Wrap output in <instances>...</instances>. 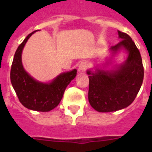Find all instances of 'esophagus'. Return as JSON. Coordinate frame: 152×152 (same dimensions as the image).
<instances>
[{"label":"esophagus","instance_id":"34e87169","mask_svg":"<svg viewBox=\"0 0 152 152\" xmlns=\"http://www.w3.org/2000/svg\"><path fill=\"white\" fill-rule=\"evenodd\" d=\"M87 68H88V64L86 62H82L80 63V65L78 67V72L80 74H82L85 72L87 70Z\"/></svg>","mask_w":152,"mask_h":152}]
</instances>
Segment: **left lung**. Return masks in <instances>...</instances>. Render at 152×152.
<instances>
[{
	"instance_id": "8db88e82",
	"label": "left lung",
	"mask_w": 152,
	"mask_h": 152,
	"mask_svg": "<svg viewBox=\"0 0 152 152\" xmlns=\"http://www.w3.org/2000/svg\"><path fill=\"white\" fill-rule=\"evenodd\" d=\"M121 40L111 47L116 53L122 48L128 52L125 63L116 71H88V100L98 112H113L129 106L136 97L144 78V68L139 49L126 33L118 31Z\"/></svg>"
}]
</instances>
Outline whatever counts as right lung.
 Wrapping results in <instances>:
<instances>
[{"label": "right lung", "mask_w": 152, "mask_h": 152, "mask_svg": "<svg viewBox=\"0 0 152 152\" xmlns=\"http://www.w3.org/2000/svg\"><path fill=\"white\" fill-rule=\"evenodd\" d=\"M36 31L29 33L17 48L10 70V80L24 107L32 110L49 112L59 104L65 88L77 75V70L62 73L49 84L40 83L30 77L23 67L21 54L28 39Z\"/></svg>", "instance_id": "right-lung-1"}]
</instances>
